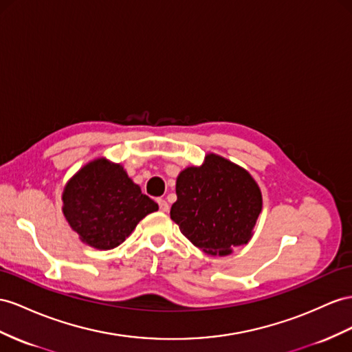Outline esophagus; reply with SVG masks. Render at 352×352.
<instances>
[{"mask_svg":"<svg viewBox=\"0 0 352 352\" xmlns=\"http://www.w3.org/2000/svg\"><path fill=\"white\" fill-rule=\"evenodd\" d=\"M157 204H159V208H160V211L166 212V211L169 210V205H168V202H166L165 199H157Z\"/></svg>","mask_w":352,"mask_h":352,"instance_id":"obj_1","label":"esophagus"}]
</instances>
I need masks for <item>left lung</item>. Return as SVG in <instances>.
<instances>
[{"mask_svg":"<svg viewBox=\"0 0 352 352\" xmlns=\"http://www.w3.org/2000/svg\"><path fill=\"white\" fill-rule=\"evenodd\" d=\"M175 192L170 219L204 253L228 256L253 236L262 192L244 168L208 153L201 166L179 173Z\"/></svg>","mask_w":352,"mask_h":352,"instance_id":"left-lung-1","label":"left lung"}]
</instances>
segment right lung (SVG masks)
<instances>
[{"label":"right lung","instance_id":"1","mask_svg":"<svg viewBox=\"0 0 352 352\" xmlns=\"http://www.w3.org/2000/svg\"><path fill=\"white\" fill-rule=\"evenodd\" d=\"M64 211L68 224L85 244L111 250L128 238L157 204L141 193L120 164L105 157L89 162L67 183Z\"/></svg>","mask_w":352,"mask_h":352}]
</instances>
